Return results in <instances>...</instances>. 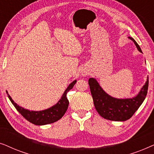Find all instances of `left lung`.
Listing matches in <instances>:
<instances>
[{
	"label": "left lung",
	"instance_id": "left-lung-1",
	"mask_svg": "<svg viewBox=\"0 0 154 154\" xmlns=\"http://www.w3.org/2000/svg\"><path fill=\"white\" fill-rule=\"evenodd\" d=\"M132 40L140 52L142 50L132 37ZM90 92L97 111L102 118L113 121H125L130 119L141 106L146 98L149 86V77L137 95L132 98L118 99L113 97L104 92L95 79L88 81Z\"/></svg>",
	"mask_w": 154,
	"mask_h": 154
}]
</instances>
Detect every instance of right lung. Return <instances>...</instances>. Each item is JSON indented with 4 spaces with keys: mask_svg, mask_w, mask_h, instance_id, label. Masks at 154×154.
<instances>
[{
    "mask_svg": "<svg viewBox=\"0 0 154 154\" xmlns=\"http://www.w3.org/2000/svg\"><path fill=\"white\" fill-rule=\"evenodd\" d=\"M75 83H76V80H75L72 83L69 84V85L63 93L60 101L56 104H54V106H52L49 109L39 111H29L28 109H24L22 106H20L12 100L11 97L9 95L7 91H6V92H7L8 98L11 101L12 104L14 105L17 110L21 113V115L25 119H26L27 121L34 124V125H43L54 123V122L60 120L64 115L67 109H68L69 104L68 99L66 97V94L69 90L72 89Z\"/></svg>",
    "mask_w": 154,
    "mask_h": 154,
    "instance_id": "add662e5",
    "label": "right lung"
}]
</instances>
